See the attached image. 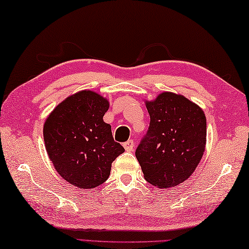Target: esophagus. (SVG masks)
<instances>
[{
    "label": "esophagus",
    "instance_id": "34e87169",
    "mask_svg": "<svg viewBox=\"0 0 249 249\" xmlns=\"http://www.w3.org/2000/svg\"><path fill=\"white\" fill-rule=\"evenodd\" d=\"M124 146L125 151H128V152L133 151V149H134V142H133V140H129V141H127L125 143H124Z\"/></svg>",
    "mask_w": 249,
    "mask_h": 249
}]
</instances>
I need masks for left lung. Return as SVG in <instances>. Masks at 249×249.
<instances>
[{
	"instance_id": "8db88e82",
	"label": "left lung",
	"mask_w": 249,
	"mask_h": 249,
	"mask_svg": "<svg viewBox=\"0 0 249 249\" xmlns=\"http://www.w3.org/2000/svg\"><path fill=\"white\" fill-rule=\"evenodd\" d=\"M150 127L136 150L145 180L159 188L191 176L206 147L207 119L198 105L169 91L146 102Z\"/></svg>"
}]
</instances>
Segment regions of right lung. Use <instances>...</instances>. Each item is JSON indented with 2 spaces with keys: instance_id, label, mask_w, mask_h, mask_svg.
I'll return each mask as SVG.
<instances>
[{
  "instance_id": "add662e5",
  "label": "right lung",
  "mask_w": 249,
  "mask_h": 249,
  "mask_svg": "<svg viewBox=\"0 0 249 249\" xmlns=\"http://www.w3.org/2000/svg\"><path fill=\"white\" fill-rule=\"evenodd\" d=\"M108 108L103 96L82 90L60 103L43 124L46 150L56 172L83 189L106 181L111 163L124 152L103 120Z\"/></svg>"
}]
</instances>
